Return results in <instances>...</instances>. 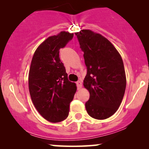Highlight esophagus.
<instances>
[{
    "label": "esophagus",
    "instance_id": "34e87169",
    "mask_svg": "<svg viewBox=\"0 0 149 149\" xmlns=\"http://www.w3.org/2000/svg\"><path fill=\"white\" fill-rule=\"evenodd\" d=\"M76 85H77V88H78V90H80V89L82 88V83H81V81L76 82Z\"/></svg>",
    "mask_w": 149,
    "mask_h": 149
}]
</instances>
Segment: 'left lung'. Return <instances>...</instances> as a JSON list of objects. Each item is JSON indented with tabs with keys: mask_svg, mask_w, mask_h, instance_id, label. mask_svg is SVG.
<instances>
[{
	"mask_svg": "<svg viewBox=\"0 0 149 149\" xmlns=\"http://www.w3.org/2000/svg\"><path fill=\"white\" fill-rule=\"evenodd\" d=\"M76 35L84 52L87 75L83 85L90 92L85 103L93 118L104 120L117 111L126 88L123 61L113 45L100 33L83 29Z\"/></svg>",
	"mask_w": 149,
	"mask_h": 149,
	"instance_id": "8db88e82",
	"label": "left lung"
}]
</instances>
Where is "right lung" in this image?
<instances>
[{
    "mask_svg": "<svg viewBox=\"0 0 149 149\" xmlns=\"http://www.w3.org/2000/svg\"><path fill=\"white\" fill-rule=\"evenodd\" d=\"M73 33L61 31L47 38L34 52L29 73V89L34 107L45 120L51 123L68 117L76 84L68 80L64 64L59 58V49L64 47Z\"/></svg>",
    "mask_w": 149,
    "mask_h": 149,
    "instance_id": "right-lung-1",
    "label": "right lung"
}]
</instances>
